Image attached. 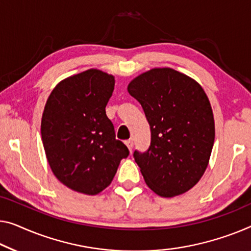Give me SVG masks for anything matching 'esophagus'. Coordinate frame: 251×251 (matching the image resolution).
Segmentation results:
<instances>
[{"instance_id":"1","label":"esophagus","mask_w":251,"mask_h":251,"mask_svg":"<svg viewBox=\"0 0 251 251\" xmlns=\"http://www.w3.org/2000/svg\"><path fill=\"white\" fill-rule=\"evenodd\" d=\"M125 144L127 145V148H128V150H129V152H132V150H133V147H134L133 140H128V141H126V142H125Z\"/></svg>"}]
</instances>
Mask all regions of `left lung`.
I'll return each instance as SVG.
<instances>
[{
    "mask_svg": "<svg viewBox=\"0 0 251 251\" xmlns=\"http://www.w3.org/2000/svg\"><path fill=\"white\" fill-rule=\"evenodd\" d=\"M127 91L143 108L151 145L134 152L147 185L162 197L193 188L206 170L215 137L206 93L194 78L170 67L136 76Z\"/></svg>",
    "mask_w": 251,
    "mask_h": 251,
    "instance_id": "1",
    "label": "left lung"
}]
</instances>
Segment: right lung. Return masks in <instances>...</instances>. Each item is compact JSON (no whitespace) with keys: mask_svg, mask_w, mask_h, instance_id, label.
Masks as SVG:
<instances>
[{"mask_svg":"<svg viewBox=\"0 0 251 251\" xmlns=\"http://www.w3.org/2000/svg\"><path fill=\"white\" fill-rule=\"evenodd\" d=\"M114 87L113 75L91 69L59 82L45 104L42 138L47 161L55 177L77 193L102 192L129 154L106 115Z\"/></svg>","mask_w":251,"mask_h":251,"instance_id":"obj_1","label":"right lung"}]
</instances>
